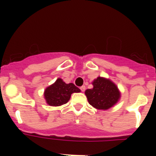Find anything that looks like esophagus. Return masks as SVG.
I'll return each instance as SVG.
<instances>
[{"mask_svg": "<svg viewBox=\"0 0 156 156\" xmlns=\"http://www.w3.org/2000/svg\"><path fill=\"white\" fill-rule=\"evenodd\" d=\"M80 89H81L82 92H84L85 89H86V87H85V86H82L81 88H80Z\"/></svg>", "mask_w": 156, "mask_h": 156, "instance_id": "1", "label": "esophagus"}]
</instances>
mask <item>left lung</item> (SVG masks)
<instances>
[{
  "mask_svg": "<svg viewBox=\"0 0 156 156\" xmlns=\"http://www.w3.org/2000/svg\"><path fill=\"white\" fill-rule=\"evenodd\" d=\"M93 88L85 91L89 105L98 110H107L114 107L121 98L118 86L109 78L98 77L92 82Z\"/></svg>",
  "mask_w": 156,
  "mask_h": 156,
  "instance_id": "obj_1",
  "label": "left lung"
}]
</instances>
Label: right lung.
Masks as SVG:
<instances>
[{"label":"right lung","instance_id":"add662e5","mask_svg":"<svg viewBox=\"0 0 156 156\" xmlns=\"http://www.w3.org/2000/svg\"><path fill=\"white\" fill-rule=\"evenodd\" d=\"M80 92L81 90L73 83H66L62 78H58L55 83L45 88L43 95L48 105L58 107L67 104L72 94Z\"/></svg>","mask_w":156,"mask_h":156}]
</instances>
